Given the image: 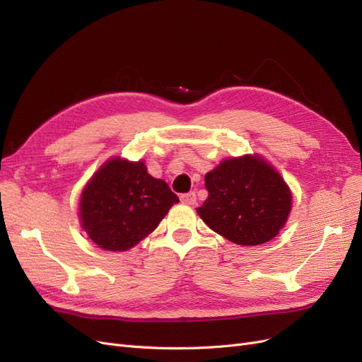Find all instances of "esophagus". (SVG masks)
Returning <instances> with one entry per match:
<instances>
[{"instance_id": "esophagus-1", "label": "esophagus", "mask_w": 362, "mask_h": 362, "mask_svg": "<svg viewBox=\"0 0 362 362\" xmlns=\"http://www.w3.org/2000/svg\"><path fill=\"white\" fill-rule=\"evenodd\" d=\"M181 202H182V204H189V205L196 204V194H194V192L181 194Z\"/></svg>"}]
</instances>
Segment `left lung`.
<instances>
[{
    "label": "left lung",
    "mask_w": 362,
    "mask_h": 362,
    "mask_svg": "<svg viewBox=\"0 0 362 362\" xmlns=\"http://www.w3.org/2000/svg\"><path fill=\"white\" fill-rule=\"evenodd\" d=\"M208 198L198 214L214 233L242 246L276 237L291 210L281 175L259 157L229 158L205 175Z\"/></svg>",
    "instance_id": "8db88e82"
}]
</instances>
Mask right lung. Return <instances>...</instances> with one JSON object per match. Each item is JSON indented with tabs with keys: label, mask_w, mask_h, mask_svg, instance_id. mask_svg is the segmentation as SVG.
<instances>
[{
	"label": "right lung",
	"mask_w": 362,
	"mask_h": 362,
	"mask_svg": "<svg viewBox=\"0 0 362 362\" xmlns=\"http://www.w3.org/2000/svg\"><path fill=\"white\" fill-rule=\"evenodd\" d=\"M177 202L178 196L163 180L151 177L144 163L115 158L81 193V226L100 247L128 250L154 231Z\"/></svg>",
	"instance_id": "obj_1"
}]
</instances>
